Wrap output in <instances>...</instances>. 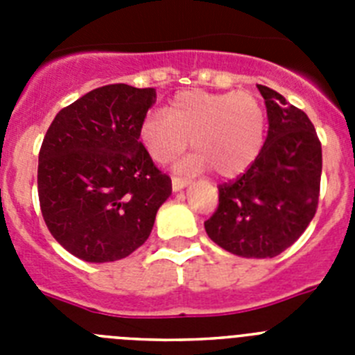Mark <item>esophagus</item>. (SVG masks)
I'll return each instance as SVG.
<instances>
[{
	"mask_svg": "<svg viewBox=\"0 0 355 355\" xmlns=\"http://www.w3.org/2000/svg\"><path fill=\"white\" fill-rule=\"evenodd\" d=\"M188 184H190L188 180H183V178H172V190H174V192H180V190H183Z\"/></svg>",
	"mask_w": 355,
	"mask_h": 355,
	"instance_id": "1",
	"label": "esophagus"
}]
</instances>
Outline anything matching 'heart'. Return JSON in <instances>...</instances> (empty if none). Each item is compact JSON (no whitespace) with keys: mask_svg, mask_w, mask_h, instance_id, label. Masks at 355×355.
Instances as JSON below:
<instances>
[{"mask_svg":"<svg viewBox=\"0 0 355 355\" xmlns=\"http://www.w3.org/2000/svg\"><path fill=\"white\" fill-rule=\"evenodd\" d=\"M266 115L261 101L249 92H180L167 114L144 115L139 137L147 155L167 163L190 144L196 153L181 168L205 171L231 178L245 171L263 146Z\"/></svg>","mask_w":355,"mask_h":355,"instance_id":"1","label":"heart"}]
</instances>
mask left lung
<instances>
[{
  "mask_svg": "<svg viewBox=\"0 0 355 355\" xmlns=\"http://www.w3.org/2000/svg\"><path fill=\"white\" fill-rule=\"evenodd\" d=\"M268 135L250 167L218 184V208L205 222L216 245L241 258H274L299 240L316 213L322 144L302 110L258 85Z\"/></svg>",
  "mask_w": 355,
  "mask_h": 355,
  "instance_id": "left-lung-1",
  "label": "left lung"
}]
</instances>
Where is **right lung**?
Here are the masks:
<instances>
[{
    "label": "right lung",
    "instance_id": "right-lung-1",
    "mask_svg": "<svg viewBox=\"0 0 355 355\" xmlns=\"http://www.w3.org/2000/svg\"><path fill=\"white\" fill-rule=\"evenodd\" d=\"M155 101V89L99 87L62 108L44 137L40 211L53 238L83 261H117L144 245L172 193L139 140Z\"/></svg>",
    "mask_w": 355,
    "mask_h": 355
}]
</instances>
